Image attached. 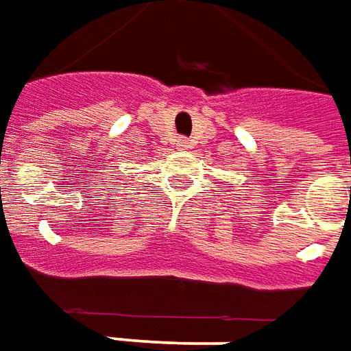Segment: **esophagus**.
I'll use <instances>...</instances> for the list:
<instances>
[{"instance_id": "obj_1", "label": "esophagus", "mask_w": 351, "mask_h": 351, "mask_svg": "<svg viewBox=\"0 0 351 351\" xmlns=\"http://www.w3.org/2000/svg\"><path fill=\"white\" fill-rule=\"evenodd\" d=\"M178 147L187 149L189 147V140H185V138H180V140H178Z\"/></svg>"}]
</instances>
